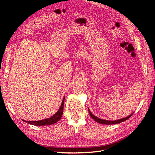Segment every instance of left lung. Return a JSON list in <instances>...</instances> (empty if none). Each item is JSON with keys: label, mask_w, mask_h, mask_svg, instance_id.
<instances>
[{"label": "left lung", "mask_w": 155, "mask_h": 155, "mask_svg": "<svg viewBox=\"0 0 155 155\" xmlns=\"http://www.w3.org/2000/svg\"><path fill=\"white\" fill-rule=\"evenodd\" d=\"M88 109V112L89 114H90V116H91V118L96 121V122L99 123V124H105V125H114V124H120L121 122H123V121L128 120L130 117L132 116L133 114V112L132 114H130L129 116L125 117V118H121V119H119V120H114V121H111V120H103V119H101V118H97V116H95L94 114H92V112H91V110Z\"/></svg>", "instance_id": "left-lung-1"}]
</instances>
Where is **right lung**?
<instances>
[{
  "instance_id": "obj_1",
  "label": "right lung",
  "mask_w": 155,
  "mask_h": 155,
  "mask_svg": "<svg viewBox=\"0 0 155 155\" xmlns=\"http://www.w3.org/2000/svg\"><path fill=\"white\" fill-rule=\"evenodd\" d=\"M64 97H63L61 105L60 106L58 111L56 112L55 114L52 116L48 118H46L45 120H41L39 121H26L24 120H22L25 122H26L31 125H34L36 126H43V125H50L51 124H54L55 123H57L58 121L61 118L63 112V106H64Z\"/></svg>"
}]
</instances>
